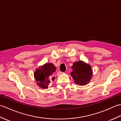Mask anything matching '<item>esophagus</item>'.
<instances>
[{"mask_svg": "<svg viewBox=\"0 0 121 121\" xmlns=\"http://www.w3.org/2000/svg\"><path fill=\"white\" fill-rule=\"evenodd\" d=\"M64 72H58V74L59 75H60V74H63Z\"/></svg>", "mask_w": 121, "mask_h": 121, "instance_id": "34e87169", "label": "esophagus"}]
</instances>
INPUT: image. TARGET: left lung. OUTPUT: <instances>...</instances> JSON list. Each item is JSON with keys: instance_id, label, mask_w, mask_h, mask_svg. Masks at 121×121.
Listing matches in <instances>:
<instances>
[{"instance_id": "1", "label": "left lung", "mask_w": 121, "mask_h": 121, "mask_svg": "<svg viewBox=\"0 0 121 121\" xmlns=\"http://www.w3.org/2000/svg\"><path fill=\"white\" fill-rule=\"evenodd\" d=\"M72 69L73 71L71 75L74 79V83L83 86L90 82L92 75V71L89 65L84 61H79L73 63Z\"/></svg>"}]
</instances>
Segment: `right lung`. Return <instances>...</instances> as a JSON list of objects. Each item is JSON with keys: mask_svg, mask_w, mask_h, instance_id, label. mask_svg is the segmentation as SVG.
<instances>
[{"mask_svg": "<svg viewBox=\"0 0 121 121\" xmlns=\"http://www.w3.org/2000/svg\"><path fill=\"white\" fill-rule=\"evenodd\" d=\"M56 68L52 63H46L40 66L34 72V78L37 84L41 88H48L51 81H53L55 77L53 73L56 71Z\"/></svg>", "mask_w": 121, "mask_h": 121, "instance_id": "add662e5", "label": "right lung"}]
</instances>
